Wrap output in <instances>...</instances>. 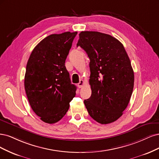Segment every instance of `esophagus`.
I'll return each instance as SVG.
<instances>
[{
    "mask_svg": "<svg viewBox=\"0 0 159 159\" xmlns=\"http://www.w3.org/2000/svg\"><path fill=\"white\" fill-rule=\"evenodd\" d=\"M84 84V80H80L79 83H78V86H79V88H80H80H82V87L83 86Z\"/></svg>",
    "mask_w": 159,
    "mask_h": 159,
    "instance_id": "1",
    "label": "esophagus"
}]
</instances>
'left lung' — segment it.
I'll use <instances>...</instances> for the list:
<instances>
[{
	"label": "left lung",
	"mask_w": 159,
	"mask_h": 159,
	"mask_svg": "<svg viewBox=\"0 0 159 159\" xmlns=\"http://www.w3.org/2000/svg\"><path fill=\"white\" fill-rule=\"evenodd\" d=\"M90 59L91 96L84 103L89 115L101 124L116 121L129 104L134 73L123 44L111 35L81 32L76 44Z\"/></svg>",
	"instance_id": "1"
}]
</instances>
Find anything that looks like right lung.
Segmentation results:
<instances>
[{"label": "right lung", "mask_w": 159, "mask_h": 159, "mask_svg": "<svg viewBox=\"0 0 159 159\" xmlns=\"http://www.w3.org/2000/svg\"><path fill=\"white\" fill-rule=\"evenodd\" d=\"M77 32L52 34L35 47L26 65L24 86L35 114L48 124L63 118L75 96L65 63Z\"/></svg>", "instance_id": "right-lung-1"}]
</instances>
